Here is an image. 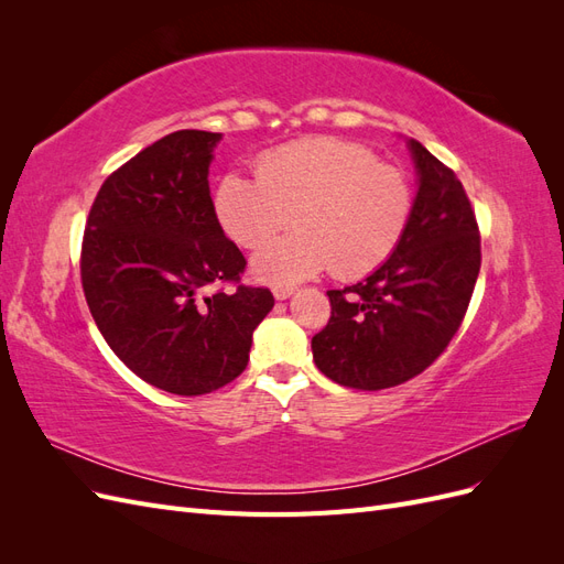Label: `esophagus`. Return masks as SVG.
<instances>
[{
    "label": "esophagus",
    "instance_id": "esophagus-1",
    "mask_svg": "<svg viewBox=\"0 0 564 564\" xmlns=\"http://www.w3.org/2000/svg\"><path fill=\"white\" fill-rule=\"evenodd\" d=\"M294 292H296V289H294L292 284H282V286H275V289H272V294H275V299H278V301L289 299V296H292Z\"/></svg>",
    "mask_w": 564,
    "mask_h": 564
}]
</instances>
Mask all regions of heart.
I'll return each instance as SVG.
<instances>
[{"label":"heart","mask_w":564,"mask_h":564,"mask_svg":"<svg viewBox=\"0 0 564 564\" xmlns=\"http://www.w3.org/2000/svg\"><path fill=\"white\" fill-rule=\"evenodd\" d=\"M256 176L220 178L214 212L245 249H259L295 216L300 232L251 261L253 275L270 284L311 278L329 265L336 278H365L398 249L414 214V185L400 166L334 135L265 152Z\"/></svg>","instance_id":"heart-1"}]
</instances>
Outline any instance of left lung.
Segmentation results:
<instances>
[{
	"label": "left lung",
	"mask_w": 564,
	"mask_h": 564,
	"mask_svg": "<svg viewBox=\"0 0 564 564\" xmlns=\"http://www.w3.org/2000/svg\"><path fill=\"white\" fill-rule=\"evenodd\" d=\"M414 214L398 249L362 282L327 292L332 317L313 360L332 381L383 390L419 377L466 317L480 272V230L464 185L416 139Z\"/></svg>",
	"instance_id": "left-lung-1"
}]
</instances>
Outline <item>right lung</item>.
Returning a JSON list of instances; mask_svg holds the SVG:
<instances>
[{
	"label": "right lung",
	"instance_id": "1",
	"mask_svg": "<svg viewBox=\"0 0 564 564\" xmlns=\"http://www.w3.org/2000/svg\"><path fill=\"white\" fill-rule=\"evenodd\" d=\"M218 141L181 129L141 150L100 185L82 240L98 332L135 377L185 398L240 377L275 305L270 289L240 282L247 259L216 218L207 176Z\"/></svg>",
	"mask_w": 564,
	"mask_h": 564
}]
</instances>
